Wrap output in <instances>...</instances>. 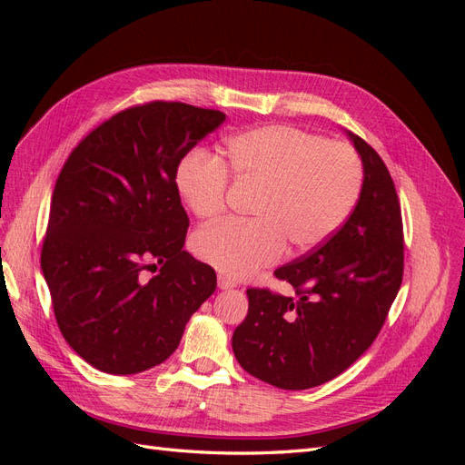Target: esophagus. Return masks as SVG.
<instances>
[{"label": "esophagus", "mask_w": 465, "mask_h": 465, "mask_svg": "<svg viewBox=\"0 0 465 465\" xmlns=\"http://www.w3.org/2000/svg\"><path fill=\"white\" fill-rule=\"evenodd\" d=\"M217 283H219V289H223V291L236 287L234 281H232L231 277H227V275H219V277H217Z\"/></svg>", "instance_id": "esophagus-1"}]
</instances>
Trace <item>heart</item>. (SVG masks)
I'll return each mask as SVG.
<instances>
[{
  "label": "heart",
  "instance_id": "heart-1",
  "mask_svg": "<svg viewBox=\"0 0 465 465\" xmlns=\"http://www.w3.org/2000/svg\"><path fill=\"white\" fill-rule=\"evenodd\" d=\"M229 176L256 186L250 221L200 231L193 250L229 277H246L292 252H308L340 231L361 198L362 163L345 143L287 124L258 125L231 135L219 159L188 153L176 186L192 213L213 221L227 209Z\"/></svg>",
  "mask_w": 465,
  "mask_h": 465
}]
</instances>
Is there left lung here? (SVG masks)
<instances>
[{"instance_id": "left-lung-1", "label": "left lung", "mask_w": 465, "mask_h": 465, "mask_svg": "<svg viewBox=\"0 0 465 465\" xmlns=\"http://www.w3.org/2000/svg\"><path fill=\"white\" fill-rule=\"evenodd\" d=\"M364 168L343 227L273 275L294 294L248 289V316L232 333L241 367L281 390H308L347 371L382 330L403 279V223L380 154L349 134Z\"/></svg>"}]
</instances>
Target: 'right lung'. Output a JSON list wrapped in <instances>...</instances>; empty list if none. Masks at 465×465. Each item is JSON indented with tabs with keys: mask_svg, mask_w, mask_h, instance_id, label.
I'll return each mask as SVG.
<instances>
[{
	"mask_svg": "<svg viewBox=\"0 0 465 465\" xmlns=\"http://www.w3.org/2000/svg\"><path fill=\"white\" fill-rule=\"evenodd\" d=\"M224 122L219 110L125 108L69 153L55 180L40 265L55 322L79 357L135 374L171 357L217 275L186 250L176 168Z\"/></svg>",
	"mask_w": 465,
	"mask_h": 465,
	"instance_id": "add662e5",
	"label": "right lung"
}]
</instances>
